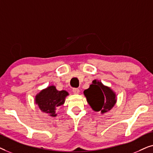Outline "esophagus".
<instances>
[{
	"mask_svg": "<svg viewBox=\"0 0 153 153\" xmlns=\"http://www.w3.org/2000/svg\"><path fill=\"white\" fill-rule=\"evenodd\" d=\"M72 92L74 93V94H79L80 91H79V89L78 88H73Z\"/></svg>",
	"mask_w": 153,
	"mask_h": 153,
	"instance_id": "1",
	"label": "esophagus"
}]
</instances>
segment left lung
Returning <instances> with one entry per match:
<instances>
[{
    "label": "left lung",
    "mask_w": 153,
    "mask_h": 153,
    "mask_svg": "<svg viewBox=\"0 0 153 153\" xmlns=\"http://www.w3.org/2000/svg\"><path fill=\"white\" fill-rule=\"evenodd\" d=\"M83 94L92 109L100 111L102 114L111 110L117 102L116 93L96 79L93 81L88 88L83 91Z\"/></svg>",
    "instance_id": "obj_1"
}]
</instances>
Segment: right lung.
<instances>
[{"label": "right lung", "instance_id": "obj_1", "mask_svg": "<svg viewBox=\"0 0 153 153\" xmlns=\"http://www.w3.org/2000/svg\"><path fill=\"white\" fill-rule=\"evenodd\" d=\"M69 93L66 91H58L55 85H49L42 90L35 97V103L42 112L51 117H56V111L65 103Z\"/></svg>", "mask_w": 153, "mask_h": 153}]
</instances>
